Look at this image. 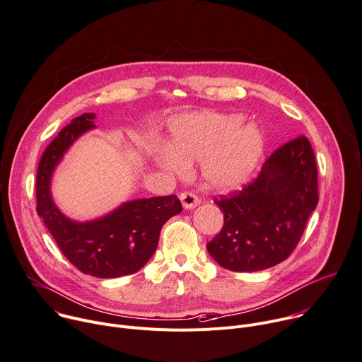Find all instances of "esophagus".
I'll list each match as a JSON object with an SVG mask.
<instances>
[{"mask_svg": "<svg viewBox=\"0 0 362 362\" xmlns=\"http://www.w3.org/2000/svg\"><path fill=\"white\" fill-rule=\"evenodd\" d=\"M180 201H182V205H183V208L185 209H193V208H196L199 205V198L198 196H196L194 193H190V192H183V193H180Z\"/></svg>", "mask_w": 362, "mask_h": 362, "instance_id": "obj_1", "label": "esophagus"}]
</instances>
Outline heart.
I'll list each match as a JSON object with an SVG mask.
<instances>
[{"instance_id":"b5f03b06","label":"heart","mask_w":362,"mask_h":362,"mask_svg":"<svg viewBox=\"0 0 362 362\" xmlns=\"http://www.w3.org/2000/svg\"><path fill=\"white\" fill-rule=\"evenodd\" d=\"M243 119L240 114L212 111L176 115L168 124L166 146H151L148 154L157 168L175 175L201 160L202 177L211 187L237 189L250 179L266 148L261 128Z\"/></svg>"}]
</instances>
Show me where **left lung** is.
<instances>
[{
	"mask_svg": "<svg viewBox=\"0 0 362 362\" xmlns=\"http://www.w3.org/2000/svg\"><path fill=\"white\" fill-rule=\"evenodd\" d=\"M317 201L315 154L300 136L277 148L241 192L215 199L223 226L206 244L208 252L231 272L270 269L298 245Z\"/></svg>",
	"mask_w": 362,
	"mask_h": 362,
	"instance_id": "obj_1",
	"label": "left lung"
}]
</instances>
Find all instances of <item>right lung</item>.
<instances>
[{"instance_id": "add662e5", "label": "right lung", "mask_w": 362, "mask_h": 362, "mask_svg": "<svg viewBox=\"0 0 362 362\" xmlns=\"http://www.w3.org/2000/svg\"><path fill=\"white\" fill-rule=\"evenodd\" d=\"M95 114L72 119L47 146L36 179L37 214L72 264L98 279H115L137 273L154 254L161 226L182 212L176 194L134 199L90 221H75L64 215L53 201L52 179L63 156L93 129Z\"/></svg>"}]
</instances>
